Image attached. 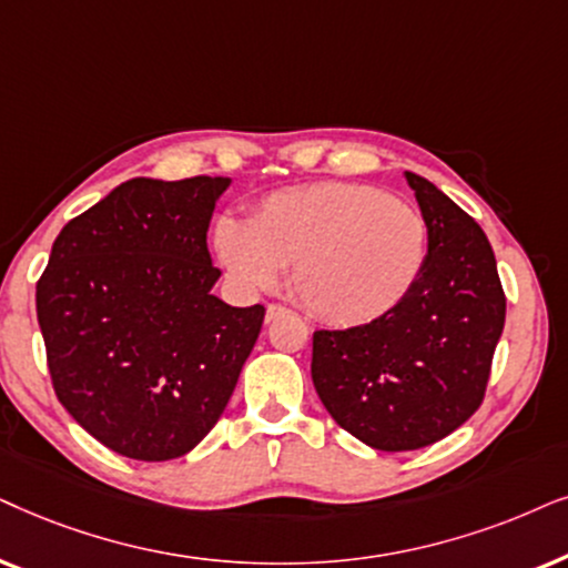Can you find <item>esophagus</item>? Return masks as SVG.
Wrapping results in <instances>:
<instances>
[{"label": "esophagus", "instance_id": "esophagus-1", "mask_svg": "<svg viewBox=\"0 0 568 568\" xmlns=\"http://www.w3.org/2000/svg\"><path fill=\"white\" fill-rule=\"evenodd\" d=\"M285 314H291L288 308H285V306H280V304H270V306H267V314H264V320H267V322H275L277 316H285Z\"/></svg>", "mask_w": 568, "mask_h": 568}]
</instances>
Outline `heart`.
I'll return each instance as SVG.
<instances>
[{
  "mask_svg": "<svg viewBox=\"0 0 568 568\" xmlns=\"http://www.w3.org/2000/svg\"><path fill=\"white\" fill-rule=\"evenodd\" d=\"M215 248L241 288L270 291L291 267L293 293L316 320L361 327L410 296L428 231L382 189L324 181L264 196L248 223L221 217Z\"/></svg>",
  "mask_w": 568,
  "mask_h": 568,
  "instance_id": "1",
  "label": "heart"
}]
</instances>
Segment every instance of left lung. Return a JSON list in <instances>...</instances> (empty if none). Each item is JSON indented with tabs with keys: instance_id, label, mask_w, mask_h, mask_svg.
<instances>
[{
	"instance_id": "left-lung-1",
	"label": "left lung",
	"mask_w": 568,
	"mask_h": 568,
	"mask_svg": "<svg viewBox=\"0 0 568 568\" xmlns=\"http://www.w3.org/2000/svg\"><path fill=\"white\" fill-rule=\"evenodd\" d=\"M428 229L423 272L403 304L351 329L314 332L312 379L347 434L382 452L449 436L478 410L506 320L486 233L428 179L405 171Z\"/></svg>"
}]
</instances>
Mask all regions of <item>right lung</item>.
<instances>
[{"label":"right lung","instance_id":"right-lung-1","mask_svg":"<svg viewBox=\"0 0 568 568\" xmlns=\"http://www.w3.org/2000/svg\"><path fill=\"white\" fill-rule=\"evenodd\" d=\"M231 179H130L59 233L36 285L51 384L116 455L163 463L221 418L264 306L213 296L207 252Z\"/></svg>","mask_w":568,"mask_h":568}]
</instances>
